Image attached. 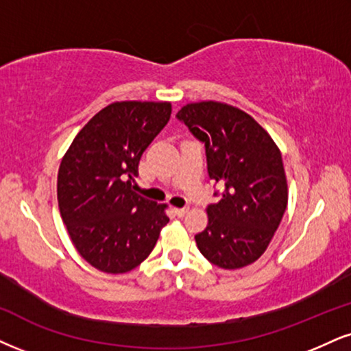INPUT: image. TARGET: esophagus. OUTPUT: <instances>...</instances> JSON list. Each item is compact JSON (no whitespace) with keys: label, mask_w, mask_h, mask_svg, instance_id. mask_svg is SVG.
<instances>
[{"label":"esophagus","mask_w":351,"mask_h":351,"mask_svg":"<svg viewBox=\"0 0 351 351\" xmlns=\"http://www.w3.org/2000/svg\"><path fill=\"white\" fill-rule=\"evenodd\" d=\"M174 213L180 218V216H185L189 213V208H174Z\"/></svg>","instance_id":"1"}]
</instances>
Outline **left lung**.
Listing matches in <instances>:
<instances>
[{
    "mask_svg": "<svg viewBox=\"0 0 351 351\" xmlns=\"http://www.w3.org/2000/svg\"><path fill=\"white\" fill-rule=\"evenodd\" d=\"M177 119L205 143L210 179L224 187L221 200L206 208L197 247L219 268L247 267L265 252L287 210L278 146L252 117L224 102L185 104Z\"/></svg>",
    "mask_w": 351,
    "mask_h": 351,
    "instance_id": "left-lung-1",
    "label": "left lung"
}]
</instances>
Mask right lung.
<instances>
[{
	"label": "right lung",
	"instance_id": "obj_1",
	"mask_svg": "<svg viewBox=\"0 0 351 351\" xmlns=\"http://www.w3.org/2000/svg\"><path fill=\"white\" fill-rule=\"evenodd\" d=\"M171 102L122 101L99 110L75 136L56 180L73 245L106 274H125L154 249L167 205L133 192L141 154L171 119Z\"/></svg>",
	"mask_w": 351,
	"mask_h": 351
}]
</instances>
